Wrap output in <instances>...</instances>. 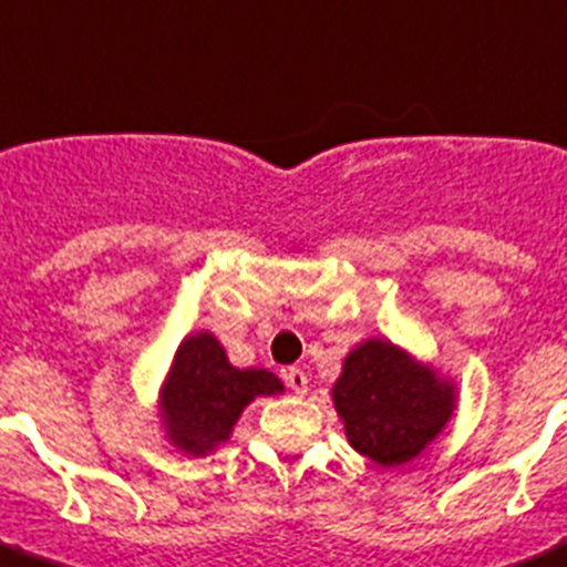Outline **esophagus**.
Segmentation results:
<instances>
[{"label":"esophagus","instance_id":"esophagus-1","mask_svg":"<svg viewBox=\"0 0 567 567\" xmlns=\"http://www.w3.org/2000/svg\"><path fill=\"white\" fill-rule=\"evenodd\" d=\"M285 383H288V389L293 391V394H308V374L301 372V369H285Z\"/></svg>","mask_w":567,"mask_h":567}]
</instances>
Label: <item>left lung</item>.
I'll return each mask as SVG.
<instances>
[{
    "mask_svg": "<svg viewBox=\"0 0 567 567\" xmlns=\"http://www.w3.org/2000/svg\"><path fill=\"white\" fill-rule=\"evenodd\" d=\"M332 400L349 444L383 467L420 456L456 409L451 383L378 338L349 352Z\"/></svg>",
    "mask_w": 567,
    "mask_h": 567,
    "instance_id": "obj_1",
    "label": "left lung"
}]
</instances>
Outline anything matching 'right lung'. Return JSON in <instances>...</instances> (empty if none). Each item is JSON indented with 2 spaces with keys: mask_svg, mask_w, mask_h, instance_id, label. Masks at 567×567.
I'll use <instances>...</instances> for the list:
<instances>
[{
  "mask_svg": "<svg viewBox=\"0 0 567 567\" xmlns=\"http://www.w3.org/2000/svg\"><path fill=\"white\" fill-rule=\"evenodd\" d=\"M282 380L266 369H235L218 338L189 336L178 347L162 394L167 436L193 456H206L226 442L254 396L279 394Z\"/></svg>",
  "mask_w": 567,
  "mask_h": 567,
  "instance_id": "right-lung-1",
  "label": "right lung"
}]
</instances>
